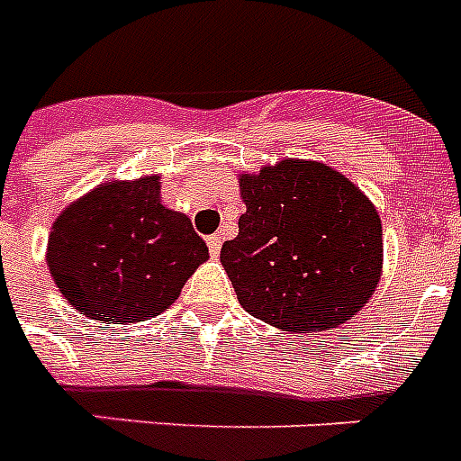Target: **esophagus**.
<instances>
[{
  "instance_id": "obj_1",
  "label": "esophagus",
  "mask_w": 461,
  "mask_h": 461,
  "mask_svg": "<svg viewBox=\"0 0 461 461\" xmlns=\"http://www.w3.org/2000/svg\"><path fill=\"white\" fill-rule=\"evenodd\" d=\"M208 241V250H211V256H218L220 249H222V237L220 234H211V237L205 239Z\"/></svg>"
}]
</instances>
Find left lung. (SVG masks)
Returning a JSON list of instances; mask_svg holds the SVG:
<instances>
[{"label": "left lung", "mask_w": 461, "mask_h": 461, "mask_svg": "<svg viewBox=\"0 0 461 461\" xmlns=\"http://www.w3.org/2000/svg\"><path fill=\"white\" fill-rule=\"evenodd\" d=\"M246 212L220 263L249 315L295 334L353 320L384 272L376 205L343 172L284 158L239 175Z\"/></svg>", "instance_id": "8db88e82"}]
</instances>
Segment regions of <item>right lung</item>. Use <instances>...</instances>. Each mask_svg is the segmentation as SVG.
Here are the masks:
<instances>
[{"instance_id": "obj_1", "label": "right lung", "mask_w": 461, "mask_h": 461, "mask_svg": "<svg viewBox=\"0 0 461 461\" xmlns=\"http://www.w3.org/2000/svg\"><path fill=\"white\" fill-rule=\"evenodd\" d=\"M208 258L192 220L163 205L160 175L101 182L59 212L47 241L63 298L106 324L166 312Z\"/></svg>"}]
</instances>
